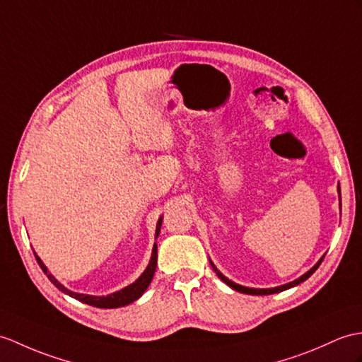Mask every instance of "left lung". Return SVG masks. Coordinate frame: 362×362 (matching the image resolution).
Wrapping results in <instances>:
<instances>
[{"mask_svg":"<svg viewBox=\"0 0 362 362\" xmlns=\"http://www.w3.org/2000/svg\"><path fill=\"white\" fill-rule=\"evenodd\" d=\"M322 259L324 257H321L319 259V262L312 268V270L310 272H307L305 274H302L299 279H296V281H293V282H290V284H285V285H281V287H276V288H265V290H260V288H248V287H242V285H238V284H234L233 281H230V279H226V277L217 270V268L214 267V264L211 262V260H209V264H211V267H213V270H214V273L219 276V279L221 281H223L226 285H230V287L233 288V290H236V291H239V293H245V295H257V296H262V295H273V293H279V291H284V290H287V288H291V287H295V285H298V284H300V282H304L305 279H308L310 276H312L316 270H317V267L321 265V262H322Z\"/></svg>","mask_w":362,"mask_h":362,"instance_id":"8db88e82","label":"left lung"}]
</instances>
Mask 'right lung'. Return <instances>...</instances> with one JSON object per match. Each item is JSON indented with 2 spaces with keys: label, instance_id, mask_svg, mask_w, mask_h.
Returning <instances> with one entry per match:
<instances>
[{
  "label": "right lung",
  "instance_id": "1",
  "mask_svg": "<svg viewBox=\"0 0 362 362\" xmlns=\"http://www.w3.org/2000/svg\"><path fill=\"white\" fill-rule=\"evenodd\" d=\"M160 226H162V217H160V219H158V222H157L156 238L158 236V233H160ZM33 255H35V253H33ZM35 259H37L38 265L41 267V270H43V272L46 273L47 279H49L50 282H52L58 290L66 293V295H69L71 298H75V299H78V300H81V302H85V304L92 305V307H98V308H117V307L128 305V304H131V302L137 300V299L143 295V293H145V290L148 288V285L151 284V281H153L154 273H156V267H157V245L154 243L153 257H151L149 265H148V268L145 270V273H143L134 284L128 285V287L120 290V291L112 293V295H109V296H89V295H80V293L69 291L67 288H64L63 285H62L60 282H58V281L55 279V277L47 272V268L45 267L43 262H41V259H40L37 255H35Z\"/></svg>",
  "mask_w": 362,
  "mask_h": 362
}]
</instances>
